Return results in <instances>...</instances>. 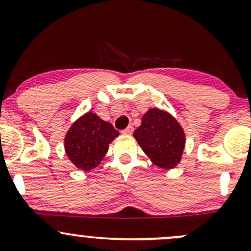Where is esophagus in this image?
<instances>
[{"label":"esophagus","instance_id":"esophagus-1","mask_svg":"<svg viewBox=\"0 0 251 251\" xmlns=\"http://www.w3.org/2000/svg\"><path fill=\"white\" fill-rule=\"evenodd\" d=\"M123 133H124V134H132V133H133V127H132V126L129 125L127 128H125V129H124V131H123Z\"/></svg>","mask_w":251,"mask_h":251}]
</instances>
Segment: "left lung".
<instances>
[{
	"instance_id": "1",
	"label": "left lung",
	"mask_w": 251,
	"mask_h": 251,
	"mask_svg": "<svg viewBox=\"0 0 251 251\" xmlns=\"http://www.w3.org/2000/svg\"><path fill=\"white\" fill-rule=\"evenodd\" d=\"M133 137L154 165L168 170L180 163L185 148V133L169 112L150 108L143 116L142 125L135 129Z\"/></svg>"
}]
</instances>
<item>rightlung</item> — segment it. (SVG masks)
<instances>
[{
  "mask_svg": "<svg viewBox=\"0 0 251 251\" xmlns=\"http://www.w3.org/2000/svg\"><path fill=\"white\" fill-rule=\"evenodd\" d=\"M118 135L111 124L89 111L77 118L66 133L65 152L75 168L91 171L99 165Z\"/></svg>",
  "mask_w": 251,
  "mask_h": 251,
  "instance_id": "right-lung-1",
  "label": "right lung"
}]
</instances>
